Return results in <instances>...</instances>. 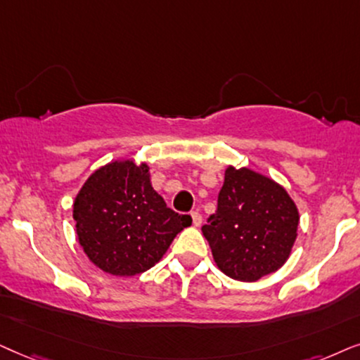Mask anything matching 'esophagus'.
I'll return each instance as SVG.
<instances>
[{"mask_svg": "<svg viewBox=\"0 0 360 360\" xmlns=\"http://www.w3.org/2000/svg\"><path fill=\"white\" fill-rule=\"evenodd\" d=\"M191 217H193L194 227H200V224H202V215H200L199 212H193L191 214Z\"/></svg>", "mask_w": 360, "mask_h": 360, "instance_id": "34e87169", "label": "esophagus"}]
</instances>
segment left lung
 Wrapping results in <instances>:
<instances>
[{
  "instance_id": "8db88e82",
  "label": "left lung",
  "mask_w": 360,
  "mask_h": 360,
  "mask_svg": "<svg viewBox=\"0 0 360 360\" xmlns=\"http://www.w3.org/2000/svg\"><path fill=\"white\" fill-rule=\"evenodd\" d=\"M298 225V207L283 186L252 167L227 166L217 210L202 233L219 270L252 283L285 265Z\"/></svg>"
}]
</instances>
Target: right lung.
Returning a JSON list of instances; mask_svg holds the SVG:
<instances>
[{
  "label": "right lung",
  "instance_id": "1",
  "mask_svg": "<svg viewBox=\"0 0 360 360\" xmlns=\"http://www.w3.org/2000/svg\"><path fill=\"white\" fill-rule=\"evenodd\" d=\"M77 238L89 260L113 276L155 266L193 219L167 207L153 189L150 166L117 160L94 171L74 200Z\"/></svg>",
  "mask_w": 360,
  "mask_h": 360
}]
</instances>
